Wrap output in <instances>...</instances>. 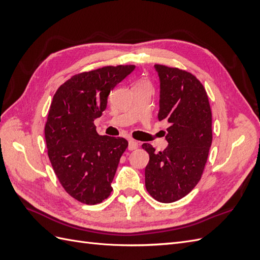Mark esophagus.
<instances>
[{
	"label": "esophagus",
	"instance_id": "esophagus-1",
	"mask_svg": "<svg viewBox=\"0 0 260 260\" xmlns=\"http://www.w3.org/2000/svg\"><path fill=\"white\" fill-rule=\"evenodd\" d=\"M138 146H139V143L137 142V141L129 140V144H128V149H129V151H133V149L138 148Z\"/></svg>",
	"mask_w": 260,
	"mask_h": 260
}]
</instances>
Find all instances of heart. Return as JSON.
I'll use <instances>...</instances> for the list:
<instances>
[{
    "label": "heart",
    "instance_id": "1",
    "mask_svg": "<svg viewBox=\"0 0 260 260\" xmlns=\"http://www.w3.org/2000/svg\"><path fill=\"white\" fill-rule=\"evenodd\" d=\"M139 84H143V82H141V83H139Z\"/></svg>",
    "mask_w": 260,
    "mask_h": 260
}]
</instances>
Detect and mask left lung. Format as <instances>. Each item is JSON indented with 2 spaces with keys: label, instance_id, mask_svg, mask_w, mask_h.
Returning <instances> with one entry per match:
<instances>
[{
  "label": "left lung",
  "instance_id": "1",
  "mask_svg": "<svg viewBox=\"0 0 260 260\" xmlns=\"http://www.w3.org/2000/svg\"><path fill=\"white\" fill-rule=\"evenodd\" d=\"M159 77L158 120H167L168 146L155 152L148 143L145 186L160 203L179 201L190 193L203 175L212 141L211 111L206 90L192 74L154 65Z\"/></svg>",
  "mask_w": 260,
  "mask_h": 260
}]
</instances>
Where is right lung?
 I'll list each match as a JSON object with an SVG mask.
<instances>
[{"mask_svg":"<svg viewBox=\"0 0 260 260\" xmlns=\"http://www.w3.org/2000/svg\"><path fill=\"white\" fill-rule=\"evenodd\" d=\"M135 68L106 66L78 74L53 96L44 129L49 158L65 191L86 205L112 193L118 164L128 147L123 138L100 136L94 120L106 109L111 91Z\"/></svg>","mask_w":260,"mask_h":260,"instance_id":"right-lung-1","label":"right lung"}]
</instances>
